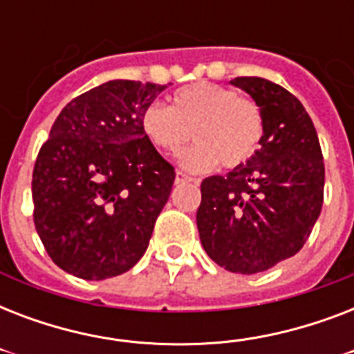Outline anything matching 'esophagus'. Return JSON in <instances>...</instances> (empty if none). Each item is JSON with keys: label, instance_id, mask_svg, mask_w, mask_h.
Masks as SVG:
<instances>
[{"label": "esophagus", "instance_id": "1", "mask_svg": "<svg viewBox=\"0 0 354 354\" xmlns=\"http://www.w3.org/2000/svg\"><path fill=\"white\" fill-rule=\"evenodd\" d=\"M198 182H200L198 178L189 176V174H185V172L182 171L176 172V183H198Z\"/></svg>", "mask_w": 354, "mask_h": 354}]
</instances>
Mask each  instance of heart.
Here are the masks:
<instances>
[{"mask_svg":"<svg viewBox=\"0 0 354 354\" xmlns=\"http://www.w3.org/2000/svg\"><path fill=\"white\" fill-rule=\"evenodd\" d=\"M145 138L165 154L176 156L191 141L196 147L182 156V165L205 171L221 163L235 169L252 160L263 139L261 108L233 90L211 82L180 88L169 108L150 104L143 112Z\"/></svg>","mask_w":354,"mask_h":354,"instance_id":"heart-1","label":"heart"}]
</instances>
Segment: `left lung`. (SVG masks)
I'll return each instance as SVG.
<instances>
[{
	"label": "left lung",
	"mask_w": 354,
	"mask_h": 354,
	"mask_svg": "<svg viewBox=\"0 0 354 354\" xmlns=\"http://www.w3.org/2000/svg\"><path fill=\"white\" fill-rule=\"evenodd\" d=\"M232 84L261 108V149L226 176L202 182L196 226L218 266L250 275L307 242L324 204L325 167L313 119L290 91L261 77H236Z\"/></svg>",
	"instance_id": "left-lung-1"
}]
</instances>
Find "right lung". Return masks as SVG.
I'll return each mask as SVG.
<instances>
[{
	"instance_id": "right-lung-1",
	"label": "right lung",
	"mask_w": 354,
	"mask_h": 354,
	"mask_svg": "<svg viewBox=\"0 0 354 354\" xmlns=\"http://www.w3.org/2000/svg\"><path fill=\"white\" fill-rule=\"evenodd\" d=\"M161 84L110 80L68 102L32 171L35 226L53 263L80 279L132 268L169 200L174 167L141 118Z\"/></svg>"
}]
</instances>
